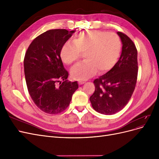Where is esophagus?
Instances as JSON below:
<instances>
[{"label": "esophagus", "instance_id": "1", "mask_svg": "<svg viewBox=\"0 0 159 159\" xmlns=\"http://www.w3.org/2000/svg\"><path fill=\"white\" fill-rule=\"evenodd\" d=\"M84 83H85V81H78L79 85H82V84H84Z\"/></svg>", "mask_w": 159, "mask_h": 159}]
</instances>
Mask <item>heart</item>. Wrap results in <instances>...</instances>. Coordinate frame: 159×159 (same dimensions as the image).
Masks as SVG:
<instances>
[{"instance_id": "1", "label": "heart", "mask_w": 159, "mask_h": 159, "mask_svg": "<svg viewBox=\"0 0 159 159\" xmlns=\"http://www.w3.org/2000/svg\"><path fill=\"white\" fill-rule=\"evenodd\" d=\"M72 42L61 46L60 55L66 64L71 65L84 54L85 61L71 70V75L76 80H87L97 71L103 74L110 70L117 63L122 47L116 34L95 30L77 34Z\"/></svg>"}]
</instances>
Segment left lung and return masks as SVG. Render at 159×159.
I'll return each instance as SVG.
<instances>
[{"label": "left lung", "instance_id": "8db88e82", "mask_svg": "<svg viewBox=\"0 0 159 159\" xmlns=\"http://www.w3.org/2000/svg\"><path fill=\"white\" fill-rule=\"evenodd\" d=\"M123 44L118 61L106 74L93 81L95 91L89 100L93 108L104 115L119 112L128 103L136 86L137 50L131 38L117 32Z\"/></svg>", "mask_w": 159, "mask_h": 159}]
</instances>
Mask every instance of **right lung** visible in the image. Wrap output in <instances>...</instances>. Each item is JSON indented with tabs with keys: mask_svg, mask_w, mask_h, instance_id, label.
<instances>
[{
	"mask_svg": "<svg viewBox=\"0 0 159 159\" xmlns=\"http://www.w3.org/2000/svg\"><path fill=\"white\" fill-rule=\"evenodd\" d=\"M74 32L66 29L48 30L37 36L26 52L24 68L28 93L44 113L54 115L64 111L78 88L77 81L67 80L69 74L60 55L61 46Z\"/></svg>",
	"mask_w": 159,
	"mask_h": 159,
	"instance_id": "obj_1",
	"label": "right lung"
}]
</instances>
